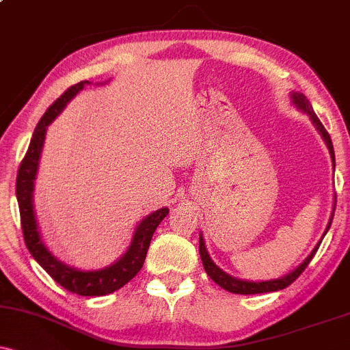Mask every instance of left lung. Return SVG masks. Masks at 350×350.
<instances>
[{
    "mask_svg": "<svg viewBox=\"0 0 350 350\" xmlns=\"http://www.w3.org/2000/svg\"><path fill=\"white\" fill-rule=\"evenodd\" d=\"M293 102L296 103V107H299L301 110H304L306 113L311 116L312 123L316 124V128L319 130V133L323 135L324 142H326L329 151H331V158H332V163H334L336 166V156H334V146H332V142H331V136H329L327 130L324 128V124L321 123V120L317 118V115L314 113V110H312L311 103H309V100L304 97L303 94H299V92H296V94H293ZM334 217V215H332ZM332 217H331V222H332ZM331 222H329V226L326 228V232L329 230V227H331ZM317 248H319V243H317V247L314 250L311 252V255L308 256L306 260H304L303 263L299 265L298 268H296L295 271H291L290 275L283 276V278H278V280H271V281H262V283H255V281H242V280H237V278H232V276H228L227 273H224L220 270L217 265L212 262L211 256H208V253L206 250V243H204V239L202 235L199 237V253H200V260H202V265L204 268H206V273L208 276H211L212 280L215 281L219 286H222L224 290L230 291V293H237V295H258V293H270V291H278V290H283V288L290 286V284L295 281L298 276L306 270V267L309 265V262L312 260V256L316 255Z\"/></svg>",
    "mask_w": 350,
    "mask_h": 350,
    "instance_id": "8db88e82",
    "label": "left lung"
}]
</instances>
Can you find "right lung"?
<instances>
[{
  "label": "right lung",
  "mask_w": 350,
  "mask_h": 350,
  "mask_svg": "<svg viewBox=\"0 0 350 350\" xmlns=\"http://www.w3.org/2000/svg\"><path fill=\"white\" fill-rule=\"evenodd\" d=\"M88 83V80L75 83L67 88L60 97L55 100L52 105L47 108L46 113L42 115L41 122L36 126L33 139H31L29 148L24 154L21 164L18 170V178H16V198L19 204V214H21V228L26 242L27 250L34 256V260L55 280L60 286L66 288L67 291L75 293L79 296H103L108 293H113L124 286L133 276L142 270L144 258H146L148 247L152 239V234L158 228L159 222L167 215V208H159L152 212L146 219L139 224L136 228L133 242H131L128 252L124 253L118 262L111 267L103 268L98 271H79L74 268H69L67 265L57 262L51 255L49 250L44 247L41 237L38 232V224H36L34 208H33V189L36 171H38L39 156H41L44 136H46L47 124L52 123V120L57 116L62 108L67 105V102L82 90L83 85Z\"/></svg>",
  "instance_id": "1"
}]
</instances>
